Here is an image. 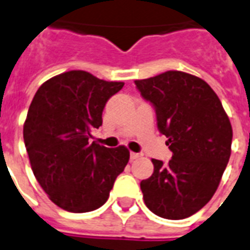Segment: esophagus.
<instances>
[{
    "label": "esophagus",
    "mask_w": 250,
    "mask_h": 250,
    "mask_svg": "<svg viewBox=\"0 0 250 250\" xmlns=\"http://www.w3.org/2000/svg\"><path fill=\"white\" fill-rule=\"evenodd\" d=\"M129 157H131V160H137V158H140L141 154H140V153H133V152H131V154H129Z\"/></svg>",
    "instance_id": "1"
}]
</instances>
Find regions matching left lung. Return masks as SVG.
Returning a JSON list of instances; mask_svg holds the SVG:
<instances>
[{
  "instance_id": "obj_1",
  "label": "left lung",
  "mask_w": 250,
  "mask_h": 250,
  "mask_svg": "<svg viewBox=\"0 0 250 250\" xmlns=\"http://www.w3.org/2000/svg\"><path fill=\"white\" fill-rule=\"evenodd\" d=\"M156 109L157 125L168 139V164L152 160L154 171L141 180L145 205L158 217L184 219L210 201L229 164L232 127L209 84L182 71L135 80Z\"/></svg>"
}]
</instances>
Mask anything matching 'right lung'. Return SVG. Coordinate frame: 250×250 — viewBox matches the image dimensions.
Masks as SVG:
<instances>
[{"mask_svg":"<svg viewBox=\"0 0 250 250\" xmlns=\"http://www.w3.org/2000/svg\"><path fill=\"white\" fill-rule=\"evenodd\" d=\"M122 82H106L82 70L46 80L37 89L23 125L35 178L61 209L86 213L107 201L129 150L89 144L102 111Z\"/></svg>","mask_w":250,"mask_h":250,"instance_id":"add662e5","label":"right lung"}]
</instances>
